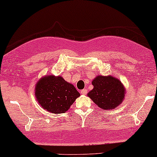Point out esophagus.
<instances>
[{
    "label": "esophagus",
    "mask_w": 157,
    "mask_h": 157,
    "mask_svg": "<svg viewBox=\"0 0 157 157\" xmlns=\"http://www.w3.org/2000/svg\"><path fill=\"white\" fill-rule=\"evenodd\" d=\"M80 93H81V94H82V95H86V94H87V93H88V90L87 89L81 90Z\"/></svg>",
    "instance_id": "obj_1"
}]
</instances>
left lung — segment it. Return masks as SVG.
I'll use <instances>...</instances> for the list:
<instances>
[{
    "label": "left lung",
    "mask_w": 157,
    "mask_h": 157,
    "mask_svg": "<svg viewBox=\"0 0 157 157\" xmlns=\"http://www.w3.org/2000/svg\"><path fill=\"white\" fill-rule=\"evenodd\" d=\"M94 88L88 97L102 109H113L124 100L126 88L119 79L108 75H98L92 80Z\"/></svg>",
    "instance_id": "obj_1"
}]
</instances>
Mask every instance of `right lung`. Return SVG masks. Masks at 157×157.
Instances as JSON below:
<instances>
[{"label": "right lung", "mask_w": 157, "mask_h": 157, "mask_svg": "<svg viewBox=\"0 0 157 157\" xmlns=\"http://www.w3.org/2000/svg\"><path fill=\"white\" fill-rule=\"evenodd\" d=\"M80 96L75 87L60 75H44L35 86V97L39 105L55 114L67 112Z\"/></svg>", "instance_id": "obj_1"}]
</instances>
